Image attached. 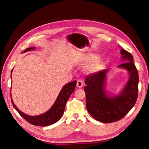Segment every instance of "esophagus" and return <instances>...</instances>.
I'll use <instances>...</instances> for the list:
<instances>
[{"mask_svg": "<svg viewBox=\"0 0 149 149\" xmlns=\"http://www.w3.org/2000/svg\"><path fill=\"white\" fill-rule=\"evenodd\" d=\"M83 86V83L81 80H77V86L78 88H81L82 86Z\"/></svg>", "mask_w": 149, "mask_h": 149, "instance_id": "34e87169", "label": "esophagus"}]
</instances>
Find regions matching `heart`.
Wrapping results in <instances>:
<instances>
[{"label":"heart","instance_id":"1","mask_svg":"<svg viewBox=\"0 0 149 149\" xmlns=\"http://www.w3.org/2000/svg\"><path fill=\"white\" fill-rule=\"evenodd\" d=\"M86 61L93 60L90 62L85 68L86 72L88 74H93L99 72L101 69L102 66V61L100 59L97 58V56L95 55H91L88 56L85 59Z\"/></svg>","mask_w":149,"mask_h":149}]
</instances>
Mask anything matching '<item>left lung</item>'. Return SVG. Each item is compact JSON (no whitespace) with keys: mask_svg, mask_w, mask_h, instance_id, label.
Listing matches in <instances>:
<instances>
[{"mask_svg":"<svg viewBox=\"0 0 149 149\" xmlns=\"http://www.w3.org/2000/svg\"><path fill=\"white\" fill-rule=\"evenodd\" d=\"M121 59L126 61L118 68L126 69L129 78L119 94L112 95L105 89L109 69H104L85 79L86 106L88 113L95 120L104 123L119 120L129 112L136 102L138 94L139 76L132 55L125 50H120Z\"/></svg>","mask_w":149,"mask_h":149,"instance_id":"1","label":"left lung"}]
</instances>
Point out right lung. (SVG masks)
I'll return each instance as SVG.
<instances>
[{
	"mask_svg": "<svg viewBox=\"0 0 149 149\" xmlns=\"http://www.w3.org/2000/svg\"><path fill=\"white\" fill-rule=\"evenodd\" d=\"M35 47H30L27 49H25L23 51L22 53H25L26 52H29L31 50H34ZM13 72V69L11 72ZM77 81H73L67 83L66 85H64L61 89L60 93L58 95L57 98L52 105L47 111L44 113V114L38 115V116H30L24 113L21 111L16 107L15 105V103L13 101L11 96V100L12 102L13 106L16 109V111L19 113L22 117L26 120L30 124L36 125V126H40V127H45L48 126L51 124H53L54 123L58 121L64 113V109H65V107L66 102L68 100L70 95L72 94L74 91L75 90L76 86ZM11 95V91H10Z\"/></svg>",
	"mask_w": 149,
	"mask_h": 149,
	"instance_id": "right-lung-1",
	"label": "right lung"
}]
</instances>
